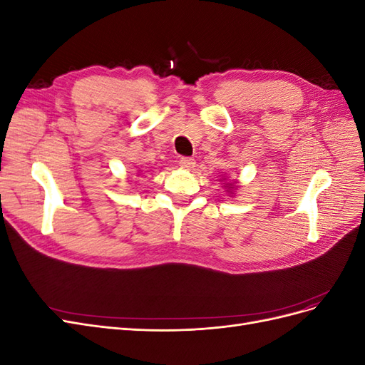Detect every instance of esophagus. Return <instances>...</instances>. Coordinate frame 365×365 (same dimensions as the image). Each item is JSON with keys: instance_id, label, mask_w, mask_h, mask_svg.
<instances>
[{"instance_id": "esophagus-1", "label": "esophagus", "mask_w": 365, "mask_h": 365, "mask_svg": "<svg viewBox=\"0 0 365 365\" xmlns=\"http://www.w3.org/2000/svg\"><path fill=\"white\" fill-rule=\"evenodd\" d=\"M195 164H196V161L193 158H189V157H184V158L180 160L181 169H185V170H192L195 168Z\"/></svg>"}]
</instances>
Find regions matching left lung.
I'll return each mask as SVG.
<instances>
[{"mask_svg": "<svg viewBox=\"0 0 365 365\" xmlns=\"http://www.w3.org/2000/svg\"><path fill=\"white\" fill-rule=\"evenodd\" d=\"M228 178L230 176H227V178H222V176H220V180L219 181H225L224 182V187H225V192L227 193H230V195H233L235 193V190H237L239 189V185H237V182L236 181H228Z\"/></svg>", "mask_w": 365, "mask_h": 365, "instance_id": "1", "label": "left lung"}]
</instances>
